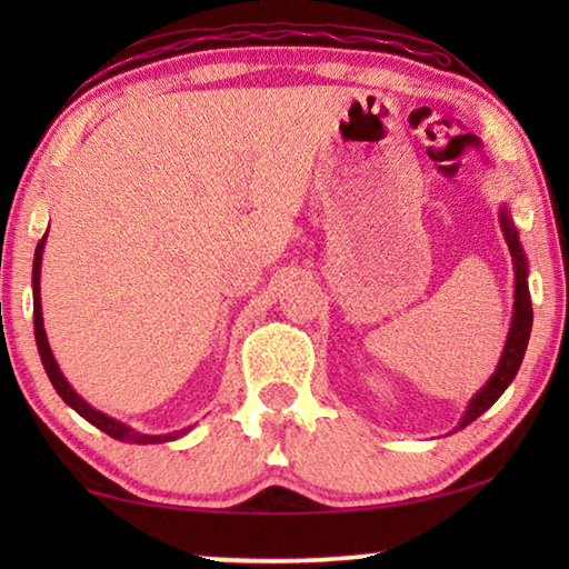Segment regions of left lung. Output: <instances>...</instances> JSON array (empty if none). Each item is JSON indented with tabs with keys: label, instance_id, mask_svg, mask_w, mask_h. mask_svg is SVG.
<instances>
[{
	"label": "left lung",
	"instance_id": "1",
	"mask_svg": "<svg viewBox=\"0 0 569 569\" xmlns=\"http://www.w3.org/2000/svg\"><path fill=\"white\" fill-rule=\"evenodd\" d=\"M499 226H502V233H505V240L509 246V253H512V268H515L512 323H509L505 349H502V356H499L495 373L489 377L485 387H481L475 397H471L455 431L469 427L471 421L481 417V413H485L499 397H502L509 383L515 381L519 366H522V359H525L529 331H532V301H529V286H527V256H525L522 243H519V233L512 223V218H509L507 206L499 208Z\"/></svg>",
	"mask_w": 569,
	"mask_h": 569
}]
</instances>
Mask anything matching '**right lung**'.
<instances>
[{
  "instance_id": "obj_1",
  "label": "right lung",
  "mask_w": 569,
  "mask_h": 569,
  "mask_svg": "<svg viewBox=\"0 0 569 569\" xmlns=\"http://www.w3.org/2000/svg\"><path fill=\"white\" fill-rule=\"evenodd\" d=\"M44 240L47 233L42 236L40 243H37L34 250V263H32V298H34V341H37V351H40V359L42 366L47 371V377H50L54 391L60 393L62 401L67 407H72L77 413H80L82 419H88L92 427H98L104 435H110L112 439L118 441H128V445H166V441H176L180 437H186L188 429H178V431H170V435H142V431H134L128 423H122L118 419L108 417L104 411H98L94 407H90L88 401H84L80 393H77L70 381L64 379V373L60 371V366H57L52 349H50V341H47V331H44V321H42V298H40V268H42V250H44Z\"/></svg>"
}]
</instances>
